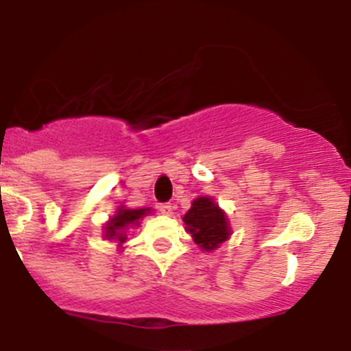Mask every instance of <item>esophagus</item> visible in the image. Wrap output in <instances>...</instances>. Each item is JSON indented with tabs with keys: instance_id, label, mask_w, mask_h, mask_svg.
Wrapping results in <instances>:
<instances>
[{
	"instance_id": "esophagus-1",
	"label": "esophagus",
	"mask_w": 351,
	"mask_h": 351,
	"mask_svg": "<svg viewBox=\"0 0 351 351\" xmlns=\"http://www.w3.org/2000/svg\"><path fill=\"white\" fill-rule=\"evenodd\" d=\"M159 212H161L162 215H173V204H159L158 205Z\"/></svg>"
}]
</instances>
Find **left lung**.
Listing matches in <instances>:
<instances>
[{"instance_id":"1","label":"left lung","mask_w":351,"mask_h":351,"mask_svg":"<svg viewBox=\"0 0 351 351\" xmlns=\"http://www.w3.org/2000/svg\"><path fill=\"white\" fill-rule=\"evenodd\" d=\"M186 232L202 251H214L232 234L226 212L208 195H202L192 202V207L183 215Z\"/></svg>"}]
</instances>
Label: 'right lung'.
<instances>
[{
  "instance_id": "add662e5",
  "label": "right lung",
  "mask_w": 351,
  "mask_h": 351,
  "mask_svg": "<svg viewBox=\"0 0 351 351\" xmlns=\"http://www.w3.org/2000/svg\"><path fill=\"white\" fill-rule=\"evenodd\" d=\"M153 214V208H127L125 205L117 207L115 214L104 224V238L108 241H115L117 246L122 250L123 243H127V232L129 229L139 228L141 221L146 215Z\"/></svg>"
}]
</instances>
